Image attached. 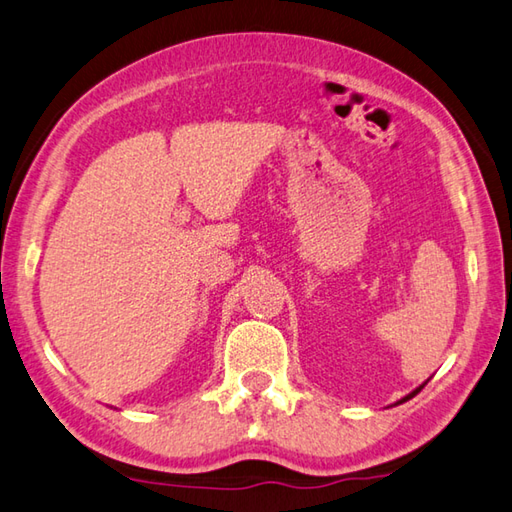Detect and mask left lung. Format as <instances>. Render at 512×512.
Wrapping results in <instances>:
<instances>
[{
    "label": "left lung",
    "mask_w": 512,
    "mask_h": 512,
    "mask_svg": "<svg viewBox=\"0 0 512 512\" xmlns=\"http://www.w3.org/2000/svg\"><path fill=\"white\" fill-rule=\"evenodd\" d=\"M424 384H426V382H424ZM424 384H422V386H419V388H415V390H413V393H408V395H406L404 399H399V402H397V404H404V402H408V399H413V397H415V395L419 393V390H422V388H424Z\"/></svg>",
    "instance_id": "1"
}]
</instances>
